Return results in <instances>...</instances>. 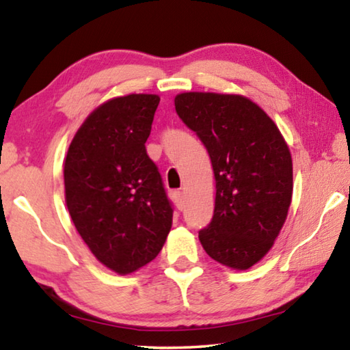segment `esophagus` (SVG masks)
Masks as SVG:
<instances>
[{
  "label": "esophagus",
  "instance_id": "1",
  "mask_svg": "<svg viewBox=\"0 0 350 350\" xmlns=\"http://www.w3.org/2000/svg\"><path fill=\"white\" fill-rule=\"evenodd\" d=\"M173 199H174L177 208L182 210V208H183V196H182V191H173Z\"/></svg>",
  "mask_w": 350,
  "mask_h": 350
}]
</instances>
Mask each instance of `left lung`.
<instances>
[{"label": "left lung", "mask_w": 350, "mask_h": 350, "mask_svg": "<svg viewBox=\"0 0 350 350\" xmlns=\"http://www.w3.org/2000/svg\"><path fill=\"white\" fill-rule=\"evenodd\" d=\"M177 116L210 154L215 213L199 232L210 258L247 270L265 256L286 222L293 191L292 156L273 120L242 96L183 92Z\"/></svg>", "instance_id": "1"}]
</instances>
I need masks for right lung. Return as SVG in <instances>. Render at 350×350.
Returning a JSON list of instances; mask_svg holds the SVG:
<instances>
[{"label":"right lung","mask_w":350,"mask_h":350,"mask_svg":"<svg viewBox=\"0 0 350 350\" xmlns=\"http://www.w3.org/2000/svg\"><path fill=\"white\" fill-rule=\"evenodd\" d=\"M161 98L117 97L91 112L64 161V193L77 232L100 262L128 275L157 256L173 205L145 142Z\"/></svg>","instance_id":"right-lung-1"}]
</instances>
